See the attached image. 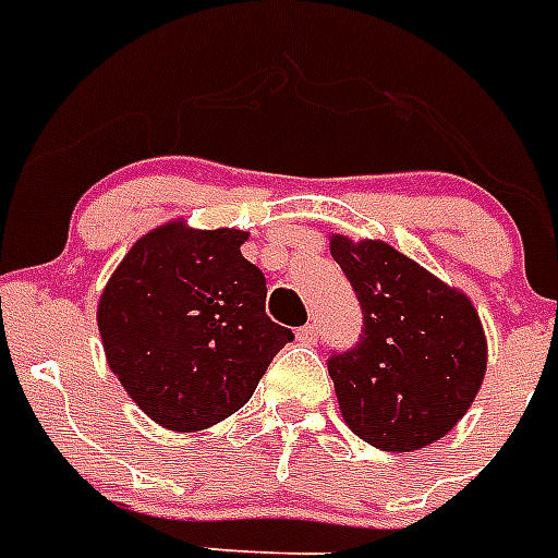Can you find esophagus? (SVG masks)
Here are the masks:
<instances>
[{"label":"esophagus","mask_w":558,"mask_h":558,"mask_svg":"<svg viewBox=\"0 0 558 558\" xmlns=\"http://www.w3.org/2000/svg\"><path fill=\"white\" fill-rule=\"evenodd\" d=\"M298 340H301L303 345H315L317 343V326L306 323L303 329H298Z\"/></svg>","instance_id":"34e87169"}]
</instances>
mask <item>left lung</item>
Wrapping results in <instances>:
<instances>
[{
    "instance_id": "left-lung-1",
    "label": "left lung",
    "mask_w": 558,
    "mask_h": 558,
    "mask_svg": "<svg viewBox=\"0 0 558 558\" xmlns=\"http://www.w3.org/2000/svg\"><path fill=\"white\" fill-rule=\"evenodd\" d=\"M363 308V337L331 354L340 414L380 451H416L446 437L480 395L488 340L474 303L386 241L329 235Z\"/></svg>"
}]
</instances>
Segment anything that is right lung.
<instances>
[{
  "mask_svg": "<svg viewBox=\"0 0 558 558\" xmlns=\"http://www.w3.org/2000/svg\"><path fill=\"white\" fill-rule=\"evenodd\" d=\"M243 229L184 218L133 243L98 298L107 366L149 420L204 430L246 405L292 331L266 317L264 271Z\"/></svg>",
  "mask_w": 558,
  "mask_h": 558,
  "instance_id": "obj_1",
  "label": "right lung"
}]
</instances>
